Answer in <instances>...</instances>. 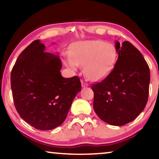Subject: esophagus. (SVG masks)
Segmentation results:
<instances>
[{"label":"esophagus","mask_w":159,"mask_h":159,"mask_svg":"<svg viewBox=\"0 0 159 159\" xmlns=\"http://www.w3.org/2000/svg\"><path fill=\"white\" fill-rule=\"evenodd\" d=\"M81 85H82V87H86V86H89V84H87V83H85L84 81H81Z\"/></svg>","instance_id":"1"}]
</instances>
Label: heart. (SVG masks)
<instances>
[{"instance_id":"heart-1","label":"heart","mask_w":159,"mask_h":159,"mask_svg":"<svg viewBox=\"0 0 159 159\" xmlns=\"http://www.w3.org/2000/svg\"><path fill=\"white\" fill-rule=\"evenodd\" d=\"M117 57V50L113 44L102 40H90L73 44L66 63L75 70L78 65H84L86 76L98 81L111 73Z\"/></svg>"}]
</instances>
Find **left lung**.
I'll list each match as a JSON object with an SVG mask.
<instances>
[{
    "mask_svg": "<svg viewBox=\"0 0 159 159\" xmlns=\"http://www.w3.org/2000/svg\"><path fill=\"white\" fill-rule=\"evenodd\" d=\"M118 58L111 73L93 84V108L105 122L122 126L134 120L147 103L150 70L139 50L129 42H115Z\"/></svg>",
    "mask_w": 159,
    "mask_h": 159,
    "instance_id": "obj_1",
    "label": "left lung"
}]
</instances>
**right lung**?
I'll use <instances>...</instances> for the list:
<instances>
[{
  "label": "right lung",
  "instance_id": "add662e5",
  "mask_svg": "<svg viewBox=\"0 0 159 159\" xmlns=\"http://www.w3.org/2000/svg\"><path fill=\"white\" fill-rule=\"evenodd\" d=\"M44 49L39 39L25 48L12 68L11 84L20 116L37 129L50 130L64 122L81 84L76 75L62 77L59 57Z\"/></svg>",
  "mask_w": 159,
  "mask_h": 159
}]
</instances>
